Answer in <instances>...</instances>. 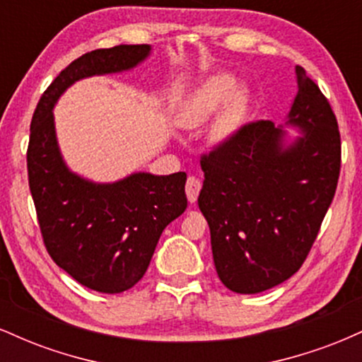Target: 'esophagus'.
I'll use <instances>...</instances> for the list:
<instances>
[{"label":"esophagus","instance_id":"1","mask_svg":"<svg viewBox=\"0 0 362 362\" xmlns=\"http://www.w3.org/2000/svg\"><path fill=\"white\" fill-rule=\"evenodd\" d=\"M201 180L195 177H189L185 182V194H187V199H189V202H195L197 201V195L201 192Z\"/></svg>","mask_w":362,"mask_h":362}]
</instances>
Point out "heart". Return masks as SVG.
I'll return each instance as SVG.
<instances>
[{"instance_id": "heart-1", "label": "heart", "mask_w": 362, "mask_h": 362, "mask_svg": "<svg viewBox=\"0 0 362 362\" xmlns=\"http://www.w3.org/2000/svg\"><path fill=\"white\" fill-rule=\"evenodd\" d=\"M233 78L228 74H218V76L207 80L199 90V93L195 95L189 115L185 117L187 126L195 127L202 124L223 102H226L221 119L218 122V134H230L245 109V93L242 90L233 91Z\"/></svg>"}]
</instances>
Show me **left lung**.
I'll return each mask as SVG.
<instances>
[{
  "instance_id": "1",
  "label": "left lung",
  "mask_w": 362,
  "mask_h": 362,
  "mask_svg": "<svg viewBox=\"0 0 362 362\" xmlns=\"http://www.w3.org/2000/svg\"><path fill=\"white\" fill-rule=\"evenodd\" d=\"M298 93L288 122H248L201 156L204 185L199 209L211 230L219 279L240 294H255L300 271L337 189L340 132L330 103L296 66Z\"/></svg>"
}]
</instances>
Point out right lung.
Here are the masks:
<instances>
[{
  "mask_svg": "<svg viewBox=\"0 0 362 362\" xmlns=\"http://www.w3.org/2000/svg\"><path fill=\"white\" fill-rule=\"evenodd\" d=\"M148 44L83 54L40 97L27 149L28 185L51 259L74 281L98 293L131 289L146 272L165 228L185 211V172L132 173L93 184L69 172L59 153L52 107L74 81L119 73L148 57Z\"/></svg>",
  "mask_w": 362,
  "mask_h": 362,
  "instance_id": "add662e5",
  "label": "right lung"
}]
</instances>
